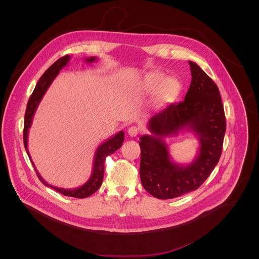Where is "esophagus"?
Instances as JSON below:
<instances>
[{
	"mask_svg": "<svg viewBox=\"0 0 259 259\" xmlns=\"http://www.w3.org/2000/svg\"><path fill=\"white\" fill-rule=\"evenodd\" d=\"M139 133H140V128H139L138 126H136V125L131 126V127L128 128V131H127L128 136H130V137H132V138L137 137V136L139 135Z\"/></svg>",
	"mask_w": 259,
	"mask_h": 259,
	"instance_id": "obj_1",
	"label": "esophagus"
}]
</instances>
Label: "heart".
<instances>
[{
	"mask_svg": "<svg viewBox=\"0 0 259 259\" xmlns=\"http://www.w3.org/2000/svg\"><path fill=\"white\" fill-rule=\"evenodd\" d=\"M159 88V98L162 101H168L175 98L180 90L181 83L174 77L164 78L161 74H153L147 77L140 87L143 93H153Z\"/></svg>",
	"mask_w": 259,
	"mask_h": 259,
	"instance_id": "heart-1",
	"label": "heart"
}]
</instances>
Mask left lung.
Listing matches in <instances>:
<instances>
[{"instance_id": "1", "label": "left lung", "mask_w": 259, "mask_h": 259, "mask_svg": "<svg viewBox=\"0 0 259 259\" xmlns=\"http://www.w3.org/2000/svg\"><path fill=\"white\" fill-rule=\"evenodd\" d=\"M190 87L185 101L170 104L148 120L150 135L140 139L142 185L152 196L169 199L197 189L209 177L222 155L226 128L218 85L194 62L188 61ZM180 131H190L200 148L187 165L175 163L164 139Z\"/></svg>"}]
</instances>
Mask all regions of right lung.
Listing matches in <instances>:
<instances>
[{"instance_id":"add662e5","label":"right lung","mask_w":259,"mask_h":259,"mask_svg":"<svg viewBox=\"0 0 259 259\" xmlns=\"http://www.w3.org/2000/svg\"><path fill=\"white\" fill-rule=\"evenodd\" d=\"M71 60L70 56H65L61 59H59L56 63H54L45 73L40 76V78L37 81V85L29 100L27 110L25 113V124H24V146L26 148V151L32 161V164L34 165L36 172H37V178L39 181L46 185L51 188H54L56 191L67 195V196H72L75 198H85L92 194H94L103 184V179H104V172H105V160L108 155L113 153L116 149L121 147L123 140H124V133L122 131L118 132L116 135L112 136L110 139H108L106 142H104L102 145L99 146L97 148L96 153H95V158H94V164H93V171L92 176L90 177L89 181L84 185H80L75 188H62L58 186L49 185L47 182L44 181V179L39 176L38 171L35 166L34 161L32 160V157L30 155L29 149H28V135H29V130L32 125L33 122V117L36 112L37 106L39 102L41 101L44 95L48 91L49 87L52 84L53 80L56 78V76L59 74L60 71L69 64ZM97 57H90L84 59L87 63H94L97 61Z\"/></svg>"}]
</instances>
